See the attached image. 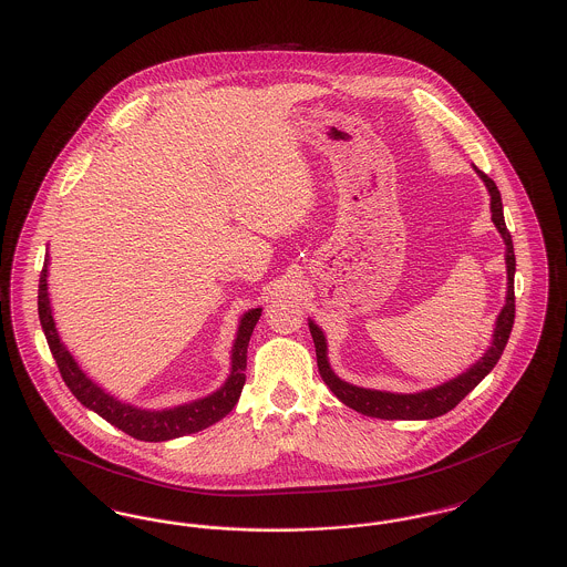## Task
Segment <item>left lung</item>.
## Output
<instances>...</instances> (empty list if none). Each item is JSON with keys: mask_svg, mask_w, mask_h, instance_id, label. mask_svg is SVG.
Masks as SVG:
<instances>
[{"mask_svg": "<svg viewBox=\"0 0 567 567\" xmlns=\"http://www.w3.org/2000/svg\"><path fill=\"white\" fill-rule=\"evenodd\" d=\"M474 169L478 172V176L485 181L486 189L491 193V220L495 223L497 231L502 234L504 244H506V268H508V296H506V306L502 308L497 321H495V331H493V342L488 347V351L463 374L457 378L433 386L421 393H386V391H374V389H361L349 384L344 380L333 374V370L329 368L327 361V342H324L323 331L317 324L310 321V333L315 340V349H317V365H319V374L323 378L324 384L331 389V393L352 410L365 414V416H374V419H402V421H423V419H435L446 414L449 410H453L455 405L483 380V378L495 368V363L499 361L502 352L508 344L511 331L514 324V270H516V259H514L513 236L506 227L504 220V206H502V195L497 185L486 176L485 172H481L476 165Z\"/></svg>", "mask_w": 567, "mask_h": 567, "instance_id": "8db88e82", "label": "left lung"}]
</instances>
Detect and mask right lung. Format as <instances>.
Instances as JSON below:
<instances>
[{
    "label": "right lung",
    "mask_w": 567,
    "mask_h": 567,
    "mask_svg": "<svg viewBox=\"0 0 567 567\" xmlns=\"http://www.w3.org/2000/svg\"><path fill=\"white\" fill-rule=\"evenodd\" d=\"M49 255L44 259V268L40 271V285H38V315L40 324L44 329L49 349L53 352L56 368L61 372L63 382L74 393V398L84 408L97 412L102 419H106L110 425L118 427L121 432L132 435L135 440L144 442H165L172 437H181L187 433L202 432L216 421H220L225 414L234 410L243 393L244 380H246V349L252 336V329L261 317V308L248 310L238 327V336L231 349V374L225 380V384L208 398L195 400L190 404L165 408V410H142L135 405L123 404L116 398H112L102 386H97L91 378L79 368L74 357L63 347L59 340V333L54 329L53 312H51V299H49Z\"/></svg>",
    "instance_id": "obj_1"
}]
</instances>
